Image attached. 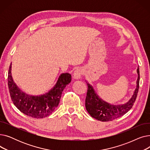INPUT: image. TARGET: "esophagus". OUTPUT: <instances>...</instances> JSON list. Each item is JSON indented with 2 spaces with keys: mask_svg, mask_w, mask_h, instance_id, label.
I'll list each match as a JSON object with an SVG mask.
<instances>
[{
  "mask_svg": "<svg viewBox=\"0 0 150 150\" xmlns=\"http://www.w3.org/2000/svg\"><path fill=\"white\" fill-rule=\"evenodd\" d=\"M83 70L80 68H78L76 69L75 71H74V79L75 80H78L80 79L81 78V75H83Z\"/></svg>",
  "mask_w": 150,
  "mask_h": 150,
  "instance_id": "1",
  "label": "esophagus"
}]
</instances>
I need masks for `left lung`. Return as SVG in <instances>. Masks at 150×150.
Listing matches in <instances>:
<instances>
[{"mask_svg":"<svg viewBox=\"0 0 150 150\" xmlns=\"http://www.w3.org/2000/svg\"><path fill=\"white\" fill-rule=\"evenodd\" d=\"M137 73L138 77L136 82V88L129 101L122 105H114L103 101L97 95L92 85L86 81L88 85V92L86 93L85 106L91 116L101 122H109L122 117L129 111L134 103L139 91L140 80L139 67L137 69Z\"/></svg>","mask_w":150,"mask_h":150,"instance_id":"1","label":"left lung"}]
</instances>
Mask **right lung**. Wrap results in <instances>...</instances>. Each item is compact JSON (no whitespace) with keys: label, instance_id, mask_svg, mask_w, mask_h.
<instances>
[{"label":"right lung","instance_id":"1","mask_svg":"<svg viewBox=\"0 0 150 150\" xmlns=\"http://www.w3.org/2000/svg\"><path fill=\"white\" fill-rule=\"evenodd\" d=\"M11 63L8 75V86L14 105L21 112L36 119L49 116L59 103L61 94L66 86L71 81V75L61 74L53 88L41 96H30L22 91L14 82L11 75Z\"/></svg>","mask_w":150,"mask_h":150}]
</instances>
